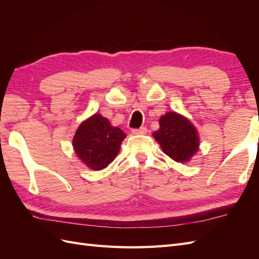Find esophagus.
I'll return each mask as SVG.
<instances>
[{"label": "esophagus", "instance_id": "esophagus-1", "mask_svg": "<svg viewBox=\"0 0 259 259\" xmlns=\"http://www.w3.org/2000/svg\"><path fill=\"white\" fill-rule=\"evenodd\" d=\"M147 133L146 127H140V128H133L132 130V134L133 135H145Z\"/></svg>", "mask_w": 259, "mask_h": 259}]
</instances>
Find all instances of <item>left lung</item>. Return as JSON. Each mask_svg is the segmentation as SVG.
I'll return each mask as SVG.
<instances>
[{"instance_id": "obj_1", "label": "left lung", "mask_w": 259, "mask_h": 259, "mask_svg": "<svg viewBox=\"0 0 259 259\" xmlns=\"http://www.w3.org/2000/svg\"><path fill=\"white\" fill-rule=\"evenodd\" d=\"M159 123L160 128L152 135L163 152L180 163L189 161L199 149V137L193 125L176 112H167Z\"/></svg>"}]
</instances>
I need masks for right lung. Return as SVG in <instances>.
I'll list each match as a JSON object with an SVG mask.
<instances>
[{
  "label": "right lung",
  "mask_w": 259,
  "mask_h": 259,
  "mask_svg": "<svg viewBox=\"0 0 259 259\" xmlns=\"http://www.w3.org/2000/svg\"><path fill=\"white\" fill-rule=\"evenodd\" d=\"M125 137L126 134L121 128L112 126L103 115L95 114L77 127L72 143L83 163L99 170L114 160Z\"/></svg>",
  "instance_id": "1"
}]
</instances>
